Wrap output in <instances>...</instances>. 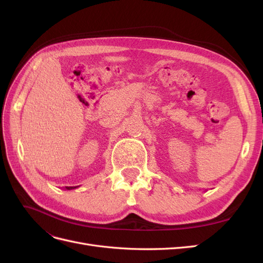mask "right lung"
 Listing matches in <instances>:
<instances>
[{
  "label": "right lung",
  "instance_id": "1",
  "mask_svg": "<svg viewBox=\"0 0 263 263\" xmlns=\"http://www.w3.org/2000/svg\"><path fill=\"white\" fill-rule=\"evenodd\" d=\"M78 186H66V190H72V189H76Z\"/></svg>",
  "mask_w": 263,
  "mask_h": 263
}]
</instances>
